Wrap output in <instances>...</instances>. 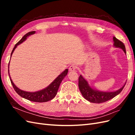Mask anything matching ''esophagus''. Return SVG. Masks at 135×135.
<instances>
[{"instance_id": "esophagus-1", "label": "esophagus", "mask_w": 135, "mask_h": 135, "mask_svg": "<svg viewBox=\"0 0 135 135\" xmlns=\"http://www.w3.org/2000/svg\"><path fill=\"white\" fill-rule=\"evenodd\" d=\"M76 66L75 65H70V67H69V71H74L75 69H76Z\"/></svg>"}]
</instances>
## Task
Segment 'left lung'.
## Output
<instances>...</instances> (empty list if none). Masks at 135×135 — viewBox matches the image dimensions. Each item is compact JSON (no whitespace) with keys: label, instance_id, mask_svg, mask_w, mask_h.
I'll use <instances>...</instances> for the list:
<instances>
[{"label":"left lung","instance_id":"8db88e82","mask_svg":"<svg viewBox=\"0 0 135 135\" xmlns=\"http://www.w3.org/2000/svg\"><path fill=\"white\" fill-rule=\"evenodd\" d=\"M114 40V46L115 47L120 48L123 50L125 54H126V48L124 43L120 41L116 38L115 36L113 37ZM125 84L119 89L115 92H103L96 91L92 88L89 86L87 81L84 79V78L80 75L79 77L78 85L79 90L85 99H86L88 101L93 103L100 104L102 103L110 100L115 97L118 94H119L121 91L123 90V88L125 86Z\"/></svg>","mask_w":135,"mask_h":135}]
</instances>
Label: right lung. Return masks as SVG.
Returning <instances> with one entry per match:
<instances>
[{"label": "right lung", "mask_w": 135, "mask_h": 135, "mask_svg": "<svg viewBox=\"0 0 135 135\" xmlns=\"http://www.w3.org/2000/svg\"><path fill=\"white\" fill-rule=\"evenodd\" d=\"M35 32V31H30V32H27L26 34L24 35L22 37V38L20 40L18 43L16 44L15 47L13 48V50H12L11 52V56L12 54H13V51H15V48L17 47L18 45L22 43L23 41H25L27 36H28L30 35L34 34ZM68 72V69H66V70L64 71L60 75H59L58 77H57L55 79V80L53 81L52 83H51V84L49 85V86H48L47 88L42 89V90H40L37 92H26V91L21 90V89L17 88L15 85V84L13 83V81H12L11 79V78L10 77V74L9 73V70H8V74H9V79H10L12 86H13L15 91L17 92V93L20 96H21L22 97L24 98V99H26L28 100H30L31 101L37 102V103H44V102H47L50 100H51L56 96L57 93L58 89L61 81H62L65 76L67 75Z\"/></svg>", "instance_id": "add662e5"}]
</instances>
